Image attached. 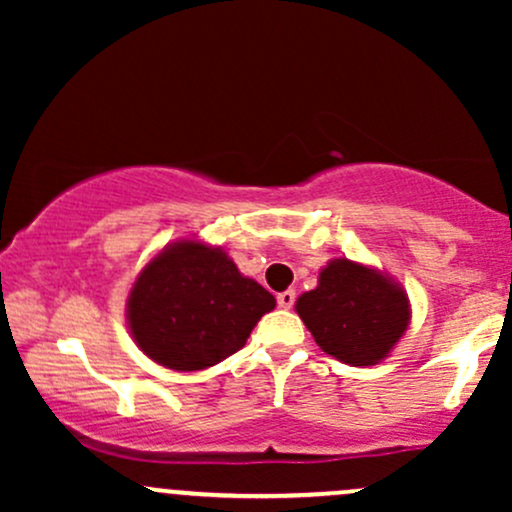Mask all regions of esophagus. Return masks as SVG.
<instances>
[{"instance_id":"34e87169","label":"esophagus","mask_w":512,"mask_h":512,"mask_svg":"<svg viewBox=\"0 0 512 512\" xmlns=\"http://www.w3.org/2000/svg\"><path fill=\"white\" fill-rule=\"evenodd\" d=\"M293 301H296V293H293V291H281L279 296H276V303H279V308L289 310Z\"/></svg>"}]
</instances>
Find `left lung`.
Instances as JSON below:
<instances>
[{
    "label": "left lung",
    "mask_w": 512,
    "mask_h": 512,
    "mask_svg": "<svg viewBox=\"0 0 512 512\" xmlns=\"http://www.w3.org/2000/svg\"><path fill=\"white\" fill-rule=\"evenodd\" d=\"M296 310L317 346L351 366L378 363L409 325L407 293L346 257L322 269L317 289L303 293Z\"/></svg>",
    "instance_id": "8db88e82"
}]
</instances>
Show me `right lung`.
Masks as SVG:
<instances>
[{
	"label": "right lung",
	"mask_w": 512,
	"mask_h": 512,
	"mask_svg": "<svg viewBox=\"0 0 512 512\" xmlns=\"http://www.w3.org/2000/svg\"><path fill=\"white\" fill-rule=\"evenodd\" d=\"M276 305L219 248L182 240L144 267L127 301L134 342L173 370H204L236 354Z\"/></svg>",
	"instance_id": "obj_1"
}]
</instances>
